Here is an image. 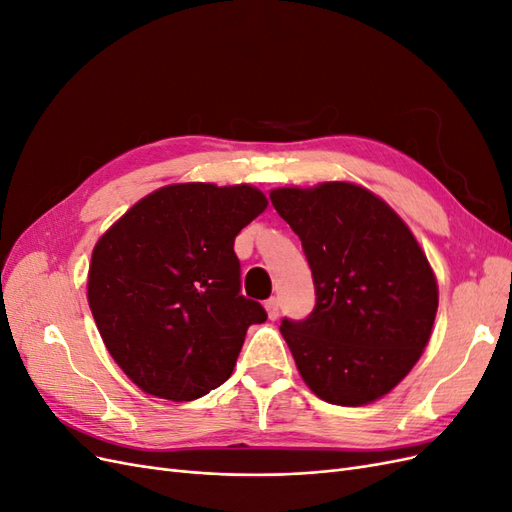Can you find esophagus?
<instances>
[{
	"label": "esophagus",
	"instance_id": "34e87169",
	"mask_svg": "<svg viewBox=\"0 0 512 512\" xmlns=\"http://www.w3.org/2000/svg\"><path fill=\"white\" fill-rule=\"evenodd\" d=\"M265 309H267V314H269V318H271V320L280 318V299L271 297V299L265 303Z\"/></svg>",
	"mask_w": 512,
	"mask_h": 512
}]
</instances>
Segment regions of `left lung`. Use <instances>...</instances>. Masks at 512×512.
Returning <instances> with one entry per match:
<instances>
[{
  "label": "left lung",
  "instance_id": "obj_1",
  "mask_svg": "<svg viewBox=\"0 0 512 512\" xmlns=\"http://www.w3.org/2000/svg\"><path fill=\"white\" fill-rule=\"evenodd\" d=\"M297 232L316 288L303 320L282 335L305 384L337 406H363L406 378L429 342L438 284L410 228L354 183L271 192Z\"/></svg>",
  "mask_w": 512,
  "mask_h": 512
}]
</instances>
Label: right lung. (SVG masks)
<instances>
[{
    "label": "right lung",
    "mask_w": 512,
    "mask_h": 512,
    "mask_svg": "<svg viewBox=\"0 0 512 512\" xmlns=\"http://www.w3.org/2000/svg\"><path fill=\"white\" fill-rule=\"evenodd\" d=\"M267 209L252 185H168L108 228L89 265L87 299L104 346L149 395L192 401L224 384L250 324L235 237Z\"/></svg>",
    "instance_id": "obj_1"
}]
</instances>
